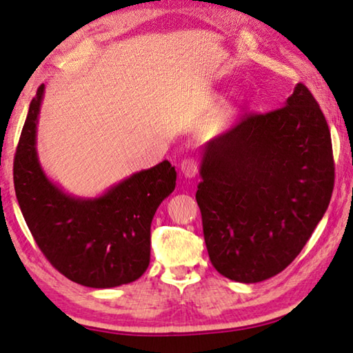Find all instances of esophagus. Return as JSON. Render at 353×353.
Segmentation results:
<instances>
[{"mask_svg": "<svg viewBox=\"0 0 353 353\" xmlns=\"http://www.w3.org/2000/svg\"><path fill=\"white\" fill-rule=\"evenodd\" d=\"M181 170H182V174L185 177H194L196 174H198V170H199L198 159L193 157V155H190V157L183 159L182 163H181Z\"/></svg>", "mask_w": 353, "mask_h": 353, "instance_id": "obj_1", "label": "esophagus"}]
</instances>
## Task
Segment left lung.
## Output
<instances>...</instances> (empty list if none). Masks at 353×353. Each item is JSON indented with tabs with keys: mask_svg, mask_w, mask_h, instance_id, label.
I'll list each match as a JSON object with an SVG mask.
<instances>
[{
	"mask_svg": "<svg viewBox=\"0 0 353 353\" xmlns=\"http://www.w3.org/2000/svg\"><path fill=\"white\" fill-rule=\"evenodd\" d=\"M196 201L212 265L256 283L301 254L332 198L330 129L312 92L297 83L285 105L246 113L210 140Z\"/></svg>",
	"mask_w": 353,
	"mask_h": 353,
	"instance_id": "8db88e82",
	"label": "left lung"
}]
</instances>
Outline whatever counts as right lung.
Returning <instances> with one entry per match:
<instances>
[{
    "mask_svg": "<svg viewBox=\"0 0 353 353\" xmlns=\"http://www.w3.org/2000/svg\"><path fill=\"white\" fill-rule=\"evenodd\" d=\"M45 85L32 98L14 159V185L35 243L56 270L90 288H113L143 276L151 259V223L174 191L168 160L135 172L103 196H70L45 176L35 137Z\"/></svg>",
    "mask_w": 353,
    "mask_h": 353,
    "instance_id": "add662e5",
    "label": "right lung"
}]
</instances>
